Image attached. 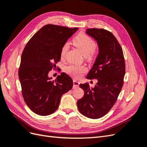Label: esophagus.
I'll return each mask as SVG.
<instances>
[{
    "instance_id": "1",
    "label": "esophagus",
    "mask_w": 147,
    "mask_h": 147,
    "mask_svg": "<svg viewBox=\"0 0 147 147\" xmlns=\"http://www.w3.org/2000/svg\"><path fill=\"white\" fill-rule=\"evenodd\" d=\"M73 84H74V88H78L79 86V82L75 80H74V82H73Z\"/></svg>"
}]
</instances>
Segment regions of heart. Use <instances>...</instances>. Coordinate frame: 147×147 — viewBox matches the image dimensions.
Returning <instances> with one entry per match:
<instances>
[{
    "instance_id": "obj_1",
    "label": "heart",
    "mask_w": 147,
    "mask_h": 147,
    "mask_svg": "<svg viewBox=\"0 0 147 147\" xmlns=\"http://www.w3.org/2000/svg\"><path fill=\"white\" fill-rule=\"evenodd\" d=\"M74 45L81 51L83 56L87 59H91L95 55L96 42L84 33H80L75 37L73 40ZM69 45L67 43L64 44L61 50V56L64 57L67 51ZM86 69L83 66L70 65L65 68V72L75 78H78L82 73L85 72Z\"/></svg>"
}]
</instances>
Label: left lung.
I'll return each mask as SVG.
<instances>
[{"mask_svg":"<svg viewBox=\"0 0 147 147\" xmlns=\"http://www.w3.org/2000/svg\"><path fill=\"white\" fill-rule=\"evenodd\" d=\"M86 33L97 42L99 54L87 75L97 79L94 88L88 83L80 84L84 96L77 101L79 112L84 116L97 119L107 113L116 102L125 75L123 50L114 35L104 29H88Z\"/></svg>","mask_w":147,"mask_h":147,"instance_id":"8db88e82","label":"left lung"}]
</instances>
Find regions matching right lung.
I'll return each instance as SVG.
<instances>
[{
  "label": "right lung",
  "instance_id": "add662e5",
  "mask_svg": "<svg viewBox=\"0 0 147 147\" xmlns=\"http://www.w3.org/2000/svg\"><path fill=\"white\" fill-rule=\"evenodd\" d=\"M78 29L47 24L26 44L18 75L24 100L35 113L46 116L54 113L61 96L72 88V79L64 72L55 81L48 73L60 61L62 47Z\"/></svg>",
  "mask_w": 147,
  "mask_h": 147
}]
</instances>
